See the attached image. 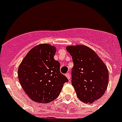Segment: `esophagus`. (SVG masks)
Here are the masks:
<instances>
[{"instance_id": "esophagus-1", "label": "esophagus", "mask_w": 122, "mask_h": 122, "mask_svg": "<svg viewBox=\"0 0 122 122\" xmlns=\"http://www.w3.org/2000/svg\"><path fill=\"white\" fill-rule=\"evenodd\" d=\"M65 75H66V76L67 78H68V80H70V74L69 73H66L65 74Z\"/></svg>"}]
</instances>
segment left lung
Instances as JSON below:
<instances>
[{
	"instance_id": "obj_1",
	"label": "left lung",
	"mask_w": 122,
	"mask_h": 122,
	"mask_svg": "<svg viewBox=\"0 0 122 122\" xmlns=\"http://www.w3.org/2000/svg\"><path fill=\"white\" fill-rule=\"evenodd\" d=\"M72 57L71 84L77 97L85 103H92L101 98L108 83V69L94 51L85 46H68Z\"/></svg>"
}]
</instances>
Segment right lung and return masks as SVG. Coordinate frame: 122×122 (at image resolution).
<instances>
[{
  "instance_id": "add662e5",
  "label": "right lung",
  "mask_w": 122,
  "mask_h": 122,
  "mask_svg": "<svg viewBox=\"0 0 122 122\" xmlns=\"http://www.w3.org/2000/svg\"><path fill=\"white\" fill-rule=\"evenodd\" d=\"M55 47L40 44L31 49L18 68V78L31 100L48 103L59 96L68 80L60 72V63L56 61Z\"/></svg>"
}]
</instances>
